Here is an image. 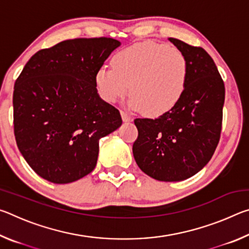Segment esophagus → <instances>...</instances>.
Wrapping results in <instances>:
<instances>
[{
    "label": "esophagus",
    "mask_w": 249,
    "mask_h": 249,
    "mask_svg": "<svg viewBox=\"0 0 249 249\" xmlns=\"http://www.w3.org/2000/svg\"><path fill=\"white\" fill-rule=\"evenodd\" d=\"M121 115H122V119H123L124 122H130V121H133L132 116H129L128 114H126V113L123 112V111L121 112Z\"/></svg>",
    "instance_id": "obj_1"
}]
</instances>
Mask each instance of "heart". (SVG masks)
<instances>
[{"label": "heart", "mask_w": 249, "mask_h": 249, "mask_svg": "<svg viewBox=\"0 0 249 249\" xmlns=\"http://www.w3.org/2000/svg\"><path fill=\"white\" fill-rule=\"evenodd\" d=\"M112 68L100 69L95 77L103 100L115 102L129 87L130 107L150 116L170 112L182 98L189 79V61L182 50L153 40L116 53Z\"/></svg>", "instance_id": "obj_1"}]
</instances>
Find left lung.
<instances>
[{
  "instance_id": "1",
  "label": "left lung",
  "mask_w": 249,
  "mask_h": 249,
  "mask_svg": "<svg viewBox=\"0 0 249 249\" xmlns=\"http://www.w3.org/2000/svg\"><path fill=\"white\" fill-rule=\"evenodd\" d=\"M189 61V79L179 103L157 119H136L135 161L151 178L181 181L210 161L221 137L224 81L212 57L199 47L169 38Z\"/></svg>"
}]
</instances>
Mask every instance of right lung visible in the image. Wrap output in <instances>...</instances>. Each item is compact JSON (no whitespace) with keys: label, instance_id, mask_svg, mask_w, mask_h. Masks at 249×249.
Returning a JSON list of instances; mask_svg holds the SVG:
<instances>
[{"label":"right lung","instance_id":"obj_1","mask_svg":"<svg viewBox=\"0 0 249 249\" xmlns=\"http://www.w3.org/2000/svg\"><path fill=\"white\" fill-rule=\"evenodd\" d=\"M120 44L107 37L64 40L33 54L16 79V144L41 178L64 184L89 175L100 138L122 125L119 109L101 100L95 82Z\"/></svg>","mask_w":249,"mask_h":249}]
</instances>
